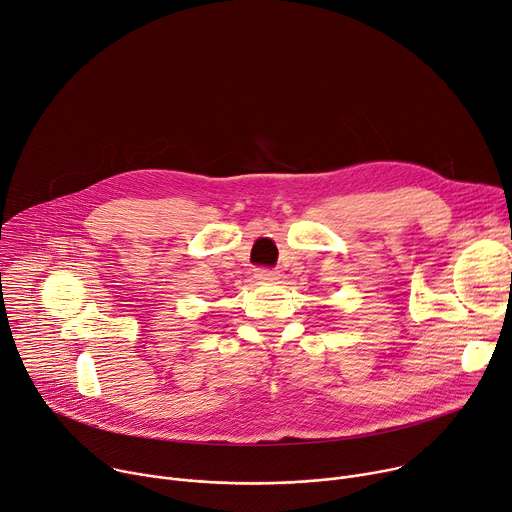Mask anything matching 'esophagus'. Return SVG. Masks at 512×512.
Returning a JSON list of instances; mask_svg holds the SVG:
<instances>
[{
	"label": "esophagus",
	"instance_id": "esophagus-1",
	"mask_svg": "<svg viewBox=\"0 0 512 512\" xmlns=\"http://www.w3.org/2000/svg\"><path fill=\"white\" fill-rule=\"evenodd\" d=\"M254 277L258 281H277L279 279V270H272V268H256Z\"/></svg>",
	"mask_w": 512,
	"mask_h": 512
}]
</instances>
